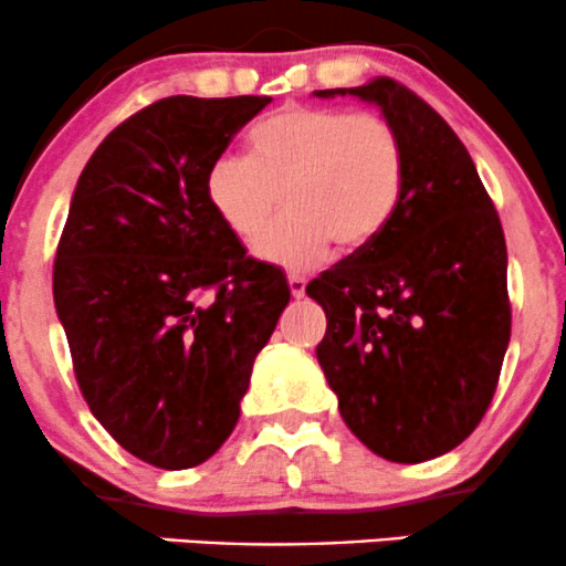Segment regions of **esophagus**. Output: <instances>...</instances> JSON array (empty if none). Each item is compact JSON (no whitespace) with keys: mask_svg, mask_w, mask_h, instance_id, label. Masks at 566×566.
Segmentation results:
<instances>
[{"mask_svg":"<svg viewBox=\"0 0 566 566\" xmlns=\"http://www.w3.org/2000/svg\"><path fill=\"white\" fill-rule=\"evenodd\" d=\"M287 284H290L292 297H295V301H301V297L305 295V279L297 276V274H292V276H287Z\"/></svg>","mask_w":566,"mask_h":566,"instance_id":"1","label":"esophagus"}]
</instances>
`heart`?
<instances>
[{
    "mask_svg": "<svg viewBox=\"0 0 566 566\" xmlns=\"http://www.w3.org/2000/svg\"><path fill=\"white\" fill-rule=\"evenodd\" d=\"M250 159L220 157L205 178L207 205L231 233L252 239L276 210L287 216L252 244L258 261L308 271L337 242L359 250L391 223L405 197L407 154L382 116L290 106L252 127Z\"/></svg>",
    "mask_w": 566,
    "mask_h": 566,
    "instance_id": "1",
    "label": "heart"
}]
</instances>
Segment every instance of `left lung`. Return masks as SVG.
Returning a JSON list of instances; mask_svg holds the SVG:
<instances>
[{"instance_id":"obj_1","label":"left lung","mask_w":566,"mask_h":566,"mask_svg":"<svg viewBox=\"0 0 566 566\" xmlns=\"http://www.w3.org/2000/svg\"><path fill=\"white\" fill-rule=\"evenodd\" d=\"M314 95L373 103L405 143L391 223L305 292L327 314L316 359L350 433L423 463L469 439L495 394L511 340L503 226L452 127L399 82Z\"/></svg>"}]
</instances>
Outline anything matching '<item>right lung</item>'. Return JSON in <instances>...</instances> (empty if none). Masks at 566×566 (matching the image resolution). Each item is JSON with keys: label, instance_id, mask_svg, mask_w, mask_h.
Returning a JSON list of instances; mask_svg holds the SVG:
<instances>
[{"label": "right lung", "instance_id": "obj_1", "mask_svg": "<svg viewBox=\"0 0 566 566\" xmlns=\"http://www.w3.org/2000/svg\"><path fill=\"white\" fill-rule=\"evenodd\" d=\"M271 97L175 95L103 138L71 193L53 269L57 319L90 409L167 471L231 437L252 365L290 303L244 255L205 178Z\"/></svg>", "mask_w": 566, "mask_h": 566}]
</instances>
